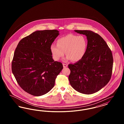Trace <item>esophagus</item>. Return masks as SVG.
Masks as SVG:
<instances>
[{
	"instance_id": "34e87169",
	"label": "esophagus",
	"mask_w": 124,
	"mask_h": 124,
	"mask_svg": "<svg viewBox=\"0 0 124 124\" xmlns=\"http://www.w3.org/2000/svg\"><path fill=\"white\" fill-rule=\"evenodd\" d=\"M63 65L64 68H65V67H66L67 66V64H63Z\"/></svg>"
}]
</instances>
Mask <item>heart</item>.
Instances as JSON below:
<instances>
[{
    "label": "heart",
    "mask_w": 124,
    "mask_h": 124,
    "mask_svg": "<svg viewBox=\"0 0 124 124\" xmlns=\"http://www.w3.org/2000/svg\"><path fill=\"white\" fill-rule=\"evenodd\" d=\"M87 47V41L84 36L69 34L59 38L57 40V45L52 44L50 50L55 60L63 57L65 52L67 56L66 61L71 59L76 62L84 57Z\"/></svg>",
    "instance_id": "1"
}]
</instances>
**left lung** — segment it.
Masks as SVG:
<instances>
[{
	"label": "left lung",
	"mask_w": 124,
	"mask_h": 124,
	"mask_svg": "<svg viewBox=\"0 0 124 124\" xmlns=\"http://www.w3.org/2000/svg\"><path fill=\"white\" fill-rule=\"evenodd\" d=\"M87 37V47L82 59L68 65L71 86L85 94L95 93L106 85L112 74V53L104 39L90 30H75Z\"/></svg>",
	"instance_id": "obj_1"
}]
</instances>
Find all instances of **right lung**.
<instances>
[{
    "label": "right lung",
    "instance_id": "right-lung-1",
    "mask_svg": "<svg viewBox=\"0 0 124 124\" xmlns=\"http://www.w3.org/2000/svg\"><path fill=\"white\" fill-rule=\"evenodd\" d=\"M56 30L37 31L19 42L12 60V73L21 88L39 96L53 88L63 67L54 61L50 47L59 35Z\"/></svg>",
    "mask_w": 124,
    "mask_h": 124
}]
</instances>
